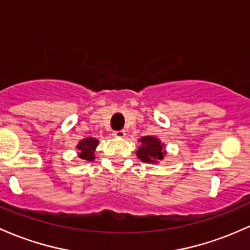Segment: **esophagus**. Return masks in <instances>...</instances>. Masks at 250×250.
Returning a JSON list of instances; mask_svg holds the SVG:
<instances>
[{
    "instance_id": "34e87169",
    "label": "esophagus",
    "mask_w": 250,
    "mask_h": 250,
    "mask_svg": "<svg viewBox=\"0 0 250 250\" xmlns=\"http://www.w3.org/2000/svg\"><path fill=\"white\" fill-rule=\"evenodd\" d=\"M112 135L115 136V138H125V130H116L112 133Z\"/></svg>"
}]
</instances>
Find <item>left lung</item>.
Wrapping results in <instances>:
<instances>
[{"mask_svg":"<svg viewBox=\"0 0 250 250\" xmlns=\"http://www.w3.org/2000/svg\"><path fill=\"white\" fill-rule=\"evenodd\" d=\"M140 141L142 146L136 152L140 160L144 163H156L164 158L165 155V152L163 150L164 145H161V142L154 136H145Z\"/></svg>","mask_w":250,"mask_h":250,"instance_id":"left-lung-1","label":"left lung"}]
</instances>
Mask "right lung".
<instances>
[{"label": "right lung", "mask_w": 250, "mask_h": 250, "mask_svg": "<svg viewBox=\"0 0 250 250\" xmlns=\"http://www.w3.org/2000/svg\"><path fill=\"white\" fill-rule=\"evenodd\" d=\"M98 145V140L92 139V138H87L85 140H82L79 142V145L77 146L81 153H79V158L84 159L86 161H92L94 160V150L96 146Z\"/></svg>", "instance_id": "add662e5"}]
</instances>
